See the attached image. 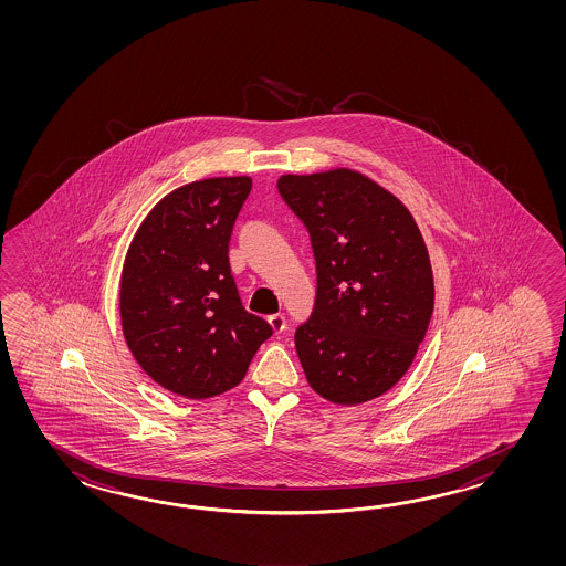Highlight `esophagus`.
<instances>
[{
    "instance_id": "obj_1",
    "label": "esophagus",
    "mask_w": 566,
    "mask_h": 566,
    "mask_svg": "<svg viewBox=\"0 0 566 566\" xmlns=\"http://www.w3.org/2000/svg\"><path fill=\"white\" fill-rule=\"evenodd\" d=\"M269 324L273 327L275 334H281L285 329V315L283 313H275V315H269Z\"/></svg>"
}]
</instances>
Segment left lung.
<instances>
[{
	"mask_svg": "<svg viewBox=\"0 0 566 566\" xmlns=\"http://www.w3.org/2000/svg\"><path fill=\"white\" fill-rule=\"evenodd\" d=\"M310 232L312 315L295 332L307 382L336 405L385 395L409 370L431 322L433 271L405 205L352 169L281 176Z\"/></svg>",
	"mask_w": 566,
	"mask_h": 566,
	"instance_id": "8db88e82",
	"label": "left lung"
}]
</instances>
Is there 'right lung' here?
Returning <instances> with one entry per match:
<instances>
[{"instance_id": "add662e5", "label": "right lung", "mask_w": 566, "mask_h": 566, "mask_svg": "<svg viewBox=\"0 0 566 566\" xmlns=\"http://www.w3.org/2000/svg\"><path fill=\"white\" fill-rule=\"evenodd\" d=\"M253 181L210 178L168 193L145 218L120 275V324L157 385L210 398L239 385L273 336L247 312L230 275L229 242Z\"/></svg>"}]
</instances>
